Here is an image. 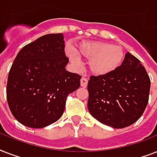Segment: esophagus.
<instances>
[{"instance_id":"1","label":"esophagus","mask_w":157,"mask_h":157,"mask_svg":"<svg viewBox=\"0 0 157 157\" xmlns=\"http://www.w3.org/2000/svg\"><path fill=\"white\" fill-rule=\"evenodd\" d=\"M87 84H88V80L86 78H85V77H82V78L81 79V86L85 88V87L87 86Z\"/></svg>"}]
</instances>
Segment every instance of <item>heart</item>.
<instances>
[{"instance_id": "obj_1", "label": "heart", "mask_w": 157, "mask_h": 157, "mask_svg": "<svg viewBox=\"0 0 157 157\" xmlns=\"http://www.w3.org/2000/svg\"><path fill=\"white\" fill-rule=\"evenodd\" d=\"M67 54L73 63H80V58L76 51L69 50ZM79 54L90 60V69L97 76H103L114 71L124 59V51L121 46L101 41L84 43L79 48Z\"/></svg>"}]
</instances>
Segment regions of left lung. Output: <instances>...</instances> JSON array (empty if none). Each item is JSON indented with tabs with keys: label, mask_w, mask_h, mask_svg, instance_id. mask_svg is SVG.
I'll use <instances>...</instances> for the list:
<instances>
[{
	"label": "left lung",
	"mask_w": 157,
	"mask_h": 157,
	"mask_svg": "<svg viewBox=\"0 0 157 157\" xmlns=\"http://www.w3.org/2000/svg\"><path fill=\"white\" fill-rule=\"evenodd\" d=\"M151 81L140 61L127 52L121 65L103 76H91L88 82V109L102 124L116 129L134 124L149 99Z\"/></svg>",
	"instance_id": "1"
}]
</instances>
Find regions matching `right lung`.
<instances>
[{
	"instance_id": "obj_1",
	"label": "right lung",
	"mask_w": 157,
	"mask_h": 157,
	"mask_svg": "<svg viewBox=\"0 0 157 157\" xmlns=\"http://www.w3.org/2000/svg\"><path fill=\"white\" fill-rule=\"evenodd\" d=\"M64 47L62 33L47 34L22 48L13 60L6 97L11 113L23 125L38 129L57 121L67 96L80 87L81 76L66 71Z\"/></svg>"
}]
</instances>
